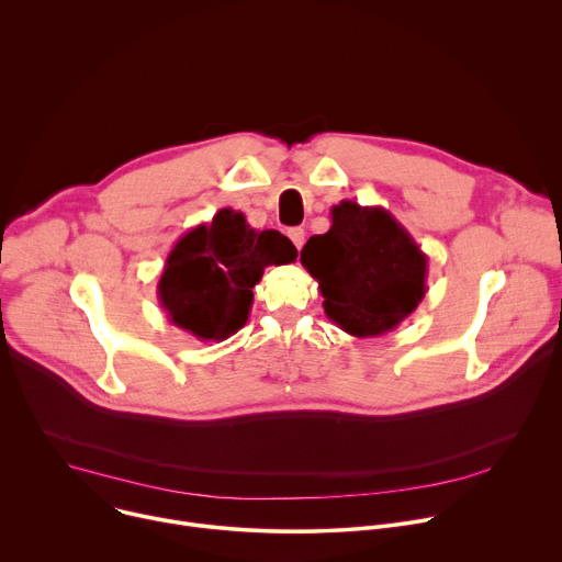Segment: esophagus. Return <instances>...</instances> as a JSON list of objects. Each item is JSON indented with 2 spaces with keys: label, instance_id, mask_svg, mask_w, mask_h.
Segmentation results:
<instances>
[{
  "label": "esophagus",
  "instance_id": "1",
  "mask_svg": "<svg viewBox=\"0 0 562 562\" xmlns=\"http://www.w3.org/2000/svg\"><path fill=\"white\" fill-rule=\"evenodd\" d=\"M289 237H291V243L295 245V249L300 251L302 249V245H304V228H289V233H286Z\"/></svg>",
  "mask_w": 562,
  "mask_h": 562
}]
</instances>
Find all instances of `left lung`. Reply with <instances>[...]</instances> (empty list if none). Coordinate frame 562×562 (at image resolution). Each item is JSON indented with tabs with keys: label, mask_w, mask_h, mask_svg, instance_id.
<instances>
[{
	"label": "left lung",
	"mask_w": 562,
	"mask_h": 562,
	"mask_svg": "<svg viewBox=\"0 0 562 562\" xmlns=\"http://www.w3.org/2000/svg\"><path fill=\"white\" fill-rule=\"evenodd\" d=\"M300 262L317 280L327 317L356 338L395 329L427 291V256L382 206L336 204L331 228L308 237Z\"/></svg>",
	"instance_id": "1"
}]
</instances>
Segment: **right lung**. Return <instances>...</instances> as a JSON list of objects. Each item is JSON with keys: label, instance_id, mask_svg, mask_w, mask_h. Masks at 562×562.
I'll list each match as a JSON object with an SVG mask.
<instances>
[{"label": "right lung", "instance_id": "add662e5", "mask_svg": "<svg viewBox=\"0 0 562 562\" xmlns=\"http://www.w3.org/2000/svg\"><path fill=\"white\" fill-rule=\"evenodd\" d=\"M291 239L256 231L245 213L220 209L211 222L187 231L157 282L169 319L198 340H226L249 319L254 286L269 265L295 262Z\"/></svg>", "mask_w": 562, "mask_h": 562}]
</instances>
